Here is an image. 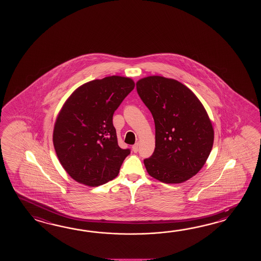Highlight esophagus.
<instances>
[{"label":"esophagus","mask_w":261,"mask_h":261,"mask_svg":"<svg viewBox=\"0 0 261 261\" xmlns=\"http://www.w3.org/2000/svg\"><path fill=\"white\" fill-rule=\"evenodd\" d=\"M139 150V144L138 143H136V144L133 145V151L134 153H137Z\"/></svg>","instance_id":"1"}]
</instances>
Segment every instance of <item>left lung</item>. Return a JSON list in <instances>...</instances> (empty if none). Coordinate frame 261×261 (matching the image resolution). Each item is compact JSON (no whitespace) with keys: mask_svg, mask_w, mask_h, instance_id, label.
<instances>
[{"mask_svg":"<svg viewBox=\"0 0 261 261\" xmlns=\"http://www.w3.org/2000/svg\"><path fill=\"white\" fill-rule=\"evenodd\" d=\"M136 89L155 121V147L144 161L146 171L162 183H183L199 172L211 153L214 128L207 112L174 79L148 76L139 80Z\"/></svg>","mask_w":261,"mask_h":261,"instance_id":"obj_1","label":"left lung"}]
</instances>
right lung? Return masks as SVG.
I'll return each mask as SVG.
<instances>
[{
	"mask_svg": "<svg viewBox=\"0 0 261 261\" xmlns=\"http://www.w3.org/2000/svg\"><path fill=\"white\" fill-rule=\"evenodd\" d=\"M134 87L130 78L97 79L75 89L62 106L53 144L61 165L78 183L98 187L117 177L130 150L117 144L113 115Z\"/></svg>",
	"mask_w": 261,
	"mask_h": 261,
	"instance_id": "add662e5",
	"label": "right lung"
}]
</instances>
